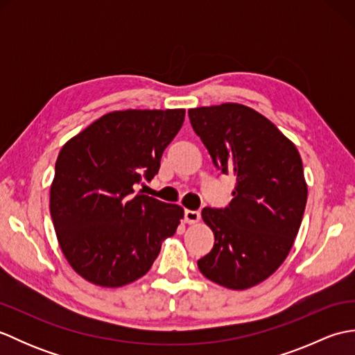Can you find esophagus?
I'll return each mask as SVG.
<instances>
[{
  "label": "esophagus",
  "instance_id": "esophagus-1",
  "mask_svg": "<svg viewBox=\"0 0 355 355\" xmlns=\"http://www.w3.org/2000/svg\"><path fill=\"white\" fill-rule=\"evenodd\" d=\"M201 220V215L198 210H186L184 212V221L187 224H195Z\"/></svg>",
  "mask_w": 355,
  "mask_h": 355
}]
</instances>
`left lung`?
Masks as SVG:
<instances>
[{"label": "left lung", "mask_w": 355, "mask_h": 355, "mask_svg": "<svg viewBox=\"0 0 355 355\" xmlns=\"http://www.w3.org/2000/svg\"><path fill=\"white\" fill-rule=\"evenodd\" d=\"M189 120L214 164L235 178L227 207L202 209L215 244L198 268L225 288H252L282 266L297 236L308 193L302 158L275 123L245 105L191 108Z\"/></svg>", "instance_id": "left-lung-1"}]
</instances>
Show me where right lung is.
I'll list each match as a JSON object with an SVG mask.
<instances>
[{"mask_svg": "<svg viewBox=\"0 0 355 355\" xmlns=\"http://www.w3.org/2000/svg\"><path fill=\"white\" fill-rule=\"evenodd\" d=\"M186 111L123 110L99 117L62 146L50 214L67 262L89 284L119 288L145 276L184 209L134 184L153 178Z\"/></svg>", "mask_w": 355, "mask_h": 355, "instance_id": "obj_1", "label": "right lung"}]
</instances>
